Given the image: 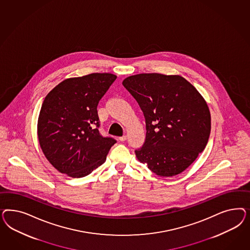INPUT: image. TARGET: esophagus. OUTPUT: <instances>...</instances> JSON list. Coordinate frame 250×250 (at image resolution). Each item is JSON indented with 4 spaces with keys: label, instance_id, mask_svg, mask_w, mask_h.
<instances>
[{
    "label": "esophagus",
    "instance_id": "esophagus-1",
    "mask_svg": "<svg viewBox=\"0 0 250 250\" xmlns=\"http://www.w3.org/2000/svg\"><path fill=\"white\" fill-rule=\"evenodd\" d=\"M126 138H127V136H126V135H125V136H120V137H119V140L122 141V142H124V141H125V140H126Z\"/></svg>",
    "mask_w": 250,
    "mask_h": 250
}]
</instances>
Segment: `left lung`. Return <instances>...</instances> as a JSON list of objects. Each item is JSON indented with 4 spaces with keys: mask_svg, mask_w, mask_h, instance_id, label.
<instances>
[{
    "mask_svg": "<svg viewBox=\"0 0 250 250\" xmlns=\"http://www.w3.org/2000/svg\"><path fill=\"white\" fill-rule=\"evenodd\" d=\"M123 85L146 119V141L137 159L155 174H180L204 151L211 132L208 105L196 88L180 75L141 73Z\"/></svg>",
    "mask_w": 250,
    "mask_h": 250,
    "instance_id": "8db88e82",
    "label": "left lung"
}]
</instances>
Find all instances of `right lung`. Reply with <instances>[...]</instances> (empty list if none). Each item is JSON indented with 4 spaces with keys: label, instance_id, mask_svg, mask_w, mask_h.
<instances>
[{
    "label": "right lung",
    "instance_id": "right-lung-1",
    "mask_svg": "<svg viewBox=\"0 0 250 250\" xmlns=\"http://www.w3.org/2000/svg\"><path fill=\"white\" fill-rule=\"evenodd\" d=\"M116 79L91 73L66 79L48 92L38 121V141L45 158L61 173L82 178L104 163L116 141L99 133V101Z\"/></svg>",
    "mask_w": 250,
    "mask_h": 250
}]
</instances>
